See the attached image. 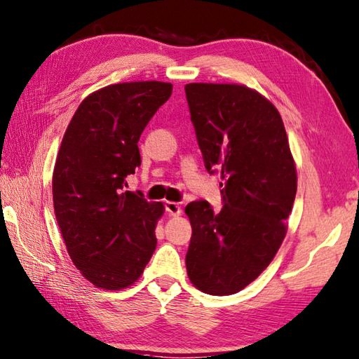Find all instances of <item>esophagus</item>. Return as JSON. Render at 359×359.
Listing matches in <instances>:
<instances>
[{
    "instance_id": "obj_1",
    "label": "esophagus",
    "mask_w": 359,
    "mask_h": 359,
    "mask_svg": "<svg viewBox=\"0 0 359 359\" xmlns=\"http://www.w3.org/2000/svg\"><path fill=\"white\" fill-rule=\"evenodd\" d=\"M165 208H166V212L171 215V217H179V215H182V207L177 204V202L166 201Z\"/></svg>"
}]
</instances>
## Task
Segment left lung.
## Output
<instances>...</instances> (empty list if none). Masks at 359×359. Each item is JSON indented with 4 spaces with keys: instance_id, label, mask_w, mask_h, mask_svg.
<instances>
[{
    "instance_id": "1",
    "label": "left lung",
    "mask_w": 359,
    "mask_h": 359,
    "mask_svg": "<svg viewBox=\"0 0 359 359\" xmlns=\"http://www.w3.org/2000/svg\"><path fill=\"white\" fill-rule=\"evenodd\" d=\"M208 172L219 169L221 212L185 207L193 236L185 257L191 284L232 295L251 284L281 246L297 194V166L281 114L257 90L236 83L185 86Z\"/></svg>"
}]
</instances>
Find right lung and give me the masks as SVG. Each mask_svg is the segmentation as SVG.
<instances>
[{
    "label": "right lung",
    "mask_w": 359,
    "mask_h": 359,
    "mask_svg": "<svg viewBox=\"0 0 359 359\" xmlns=\"http://www.w3.org/2000/svg\"><path fill=\"white\" fill-rule=\"evenodd\" d=\"M171 94L172 84L163 81L109 84L80 103L62 136L55 215L72 262L99 289L135 284L157 246L165 205L123 187L141 165L142 130Z\"/></svg>",
    "instance_id": "add662e5"
}]
</instances>
